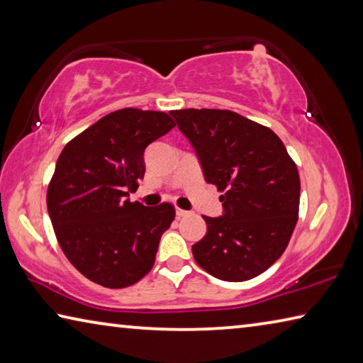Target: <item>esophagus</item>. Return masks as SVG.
Listing matches in <instances>:
<instances>
[{"label": "esophagus", "instance_id": "esophagus-1", "mask_svg": "<svg viewBox=\"0 0 363 363\" xmlns=\"http://www.w3.org/2000/svg\"><path fill=\"white\" fill-rule=\"evenodd\" d=\"M187 214H189V211L181 210V208H176V216L177 218H184V216H187Z\"/></svg>", "mask_w": 363, "mask_h": 363}]
</instances>
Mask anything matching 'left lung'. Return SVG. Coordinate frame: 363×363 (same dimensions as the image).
<instances>
[{
	"mask_svg": "<svg viewBox=\"0 0 363 363\" xmlns=\"http://www.w3.org/2000/svg\"><path fill=\"white\" fill-rule=\"evenodd\" d=\"M169 113L195 149L205 181L224 194L223 216H203L206 235L192 247L196 264L225 281L257 277L284 255L298 223L296 164L272 130L230 110Z\"/></svg>",
	"mask_w": 363,
	"mask_h": 363,
	"instance_id": "obj_1",
	"label": "left lung"
}]
</instances>
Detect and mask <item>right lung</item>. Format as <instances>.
I'll return each instance as SVG.
<instances>
[{"label":"right lung","instance_id":"right-lung-1","mask_svg":"<svg viewBox=\"0 0 363 363\" xmlns=\"http://www.w3.org/2000/svg\"><path fill=\"white\" fill-rule=\"evenodd\" d=\"M176 125L164 112L121 108L64 147L48 186L57 242L78 272L106 288H125L150 272L174 206L130 201L145 173L144 150Z\"/></svg>","mask_w":363,"mask_h":363}]
</instances>
